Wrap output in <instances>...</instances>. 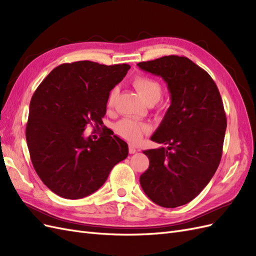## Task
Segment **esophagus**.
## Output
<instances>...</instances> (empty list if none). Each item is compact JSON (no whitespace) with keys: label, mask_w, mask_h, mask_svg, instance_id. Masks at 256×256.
Segmentation results:
<instances>
[{"label":"esophagus","mask_w":256,"mask_h":256,"mask_svg":"<svg viewBox=\"0 0 256 256\" xmlns=\"http://www.w3.org/2000/svg\"><path fill=\"white\" fill-rule=\"evenodd\" d=\"M136 148L134 145H129V154H136Z\"/></svg>","instance_id":"obj_1"}]
</instances>
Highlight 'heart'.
<instances>
[{
    "label": "heart",
    "instance_id": "obj_1",
    "mask_svg": "<svg viewBox=\"0 0 256 256\" xmlns=\"http://www.w3.org/2000/svg\"><path fill=\"white\" fill-rule=\"evenodd\" d=\"M132 84L136 90L138 94L144 100L146 104H154L157 102L161 94L162 88L161 84L152 78H150L147 76H136L132 80ZM118 90L113 88L109 97H108V106H112L114 104V99L116 96ZM116 132L120 136L129 142H136L142 138L143 134H145L148 128L146 125L141 122H138L134 120H122L120 122L116 124L115 126Z\"/></svg>",
    "mask_w": 256,
    "mask_h": 256
}]
</instances>
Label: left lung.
Here are the masks:
<instances>
[{
	"mask_svg": "<svg viewBox=\"0 0 256 256\" xmlns=\"http://www.w3.org/2000/svg\"><path fill=\"white\" fill-rule=\"evenodd\" d=\"M138 66L160 76L171 94L150 138L168 147L143 152L150 166L140 184L154 203L175 208L198 196L219 166L226 129L223 102L212 76L188 58L168 56Z\"/></svg>",
	"mask_w": 256,
	"mask_h": 256,
	"instance_id": "left-lung-1",
	"label": "left lung"
}]
</instances>
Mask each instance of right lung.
Segmentation results:
<instances>
[{
  "label": "right lung",
  "instance_id": "1",
  "mask_svg": "<svg viewBox=\"0 0 256 256\" xmlns=\"http://www.w3.org/2000/svg\"><path fill=\"white\" fill-rule=\"evenodd\" d=\"M128 64L90 60L62 64L46 76L30 99L26 136L37 175L56 194L78 200L97 191L111 170L128 156V145L104 132L97 141L83 132L104 125L110 92Z\"/></svg>",
  "mask_w": 256,
  "mask_h": 256
}]
</instances>
